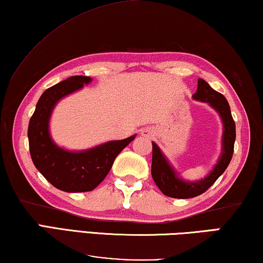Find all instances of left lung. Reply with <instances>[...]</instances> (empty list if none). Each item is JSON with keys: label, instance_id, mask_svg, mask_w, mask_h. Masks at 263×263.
<instances>
[{"label": "left lung", "instance_id": "1", "mask_svg": "<svg viewBox=\"0 0 263 263\" xmlns=\"http://www.w3.org/2000/svg\"><path fill=\"white\" fill-rule=\"evenodd\" d=\"M197 101L210 103L219 112L223 122V151L222 156L215 165L213 171L202 180L197 182H187L177 177L166 158L156 144L152 143V167L151 173L156 185L162 194L170 198L189 199L205 193L210 187L218 180V178L226 171L232 160L235 143V122L231 114V107L222 93L212 89L203 79H198L197 92L193 95Z\"/></svg>", "mask_w": 263, "mask_h": 263}]
</instances>
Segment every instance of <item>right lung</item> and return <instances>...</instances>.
Segmentation results:
<instances>
[{
	"label": "right lung",
	"mask_w": 263,
	"mask_h": 263,
	"mask_svg": "<svg viewBox=\"0 0 263 263\" xmlns=\"http://www.w3.org/2000/svg\"><path fill=\"white\" fill-rule=\"evenodd\" d=\"M89 82L91 77L72 76L45 90L28 126L29 151L36 168L52 186L70 193L95 190L110 172L116 157L136 137L109 141L84 152H68L53 144L48 130L53 106Z\"/></svg>",
	"instance_id": "right-lung-1"
}]
</instances>
